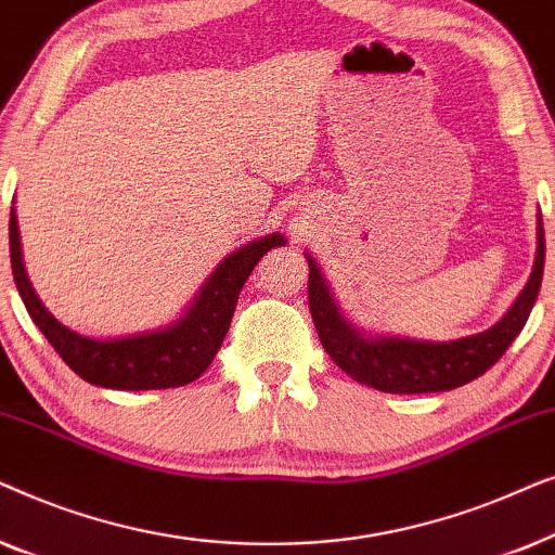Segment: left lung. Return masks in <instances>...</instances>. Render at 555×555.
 Listing matches in <instances>:
<instances>
[{
    "label": "left lung",
    "mask_w": 555,
    "mask_h": 555,
    "mask_svg": "<svg viewBox=\"0 0 555 555\" xmlns=\"http://www.w3.org/2000/svg\"><path fill=\"white\" fill-rule=\"evenodd\" d=\"M308 260V306L313 315L318 338L325 353L359 384L386 393H431L450 391L473 378L482 376L507 346L518 338L530 310L535 306L543 280L545 234L543 217L538 211V249L528 285L522 287L513 308L492 325L475 336L444 340H414L399 336H366L340 313L328 283L313 257Z\"/></svg>",
    "instance_id": "left-lung-1"
}]
</instances>
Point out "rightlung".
Instances as JSON below:
<instances>
[{
	"instance_id": "right-lung-1",
	"label": "right lung",
	"mask_w": 555,
	"mask_h": 555,
	"mask_svg": "<svg viewBox=\"0 0 555 555\" xmlns=\"http://www.w3.org/2000/svg\"><path fill=\"white\" fill-rule=\"evenodd\" d=\"M283 245V234L272 232L240 247L237 253L227 255L202 285L186 313L166 328L124 338H88L60 323L37 298L25 262H22L14 207L10 215L12 275L29 318L75 374L86 378L88 384L103 386V389H177V386H186L199 378L215 361L219 346L230 331L234 306H237L249 272L262 260V255Z\"/></svg>"
}]
</instances>
